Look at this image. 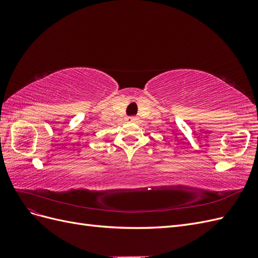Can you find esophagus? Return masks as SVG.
Returning <instances> with one entry per match:
<instances>
[{
	"instance_id": "esophagus-1",
	"label": "esophagus",
	"mask_w": 258,
	"mask_h": 258,
	"mask_svg": "<svg viewBox=\"0 0 258 258\" xmlns=\"http://www.w3.org/2000/svg\"><path fill=\"white\" fill-rule=\"evenodd\" d=\"M127 120L130 121V122H135V121L138 120V117L137 116H129L128 118H127Z\"/></svg>"
}]
</instances>
